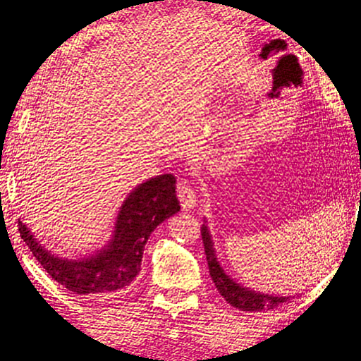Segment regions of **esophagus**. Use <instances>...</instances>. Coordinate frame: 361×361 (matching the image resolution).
Segmentation results:
<instances>
[{
	"instance_id": "1",
	"label": "esophagus",
	"mask_w": 361,
	"mask_h": 361,
	"mask_svg": "<svg viewBox=\"0 0 361 361\" xmlns=\"http://www.w3.org/2000/svg\"><path fill=\"white\" fill-rule=\"evenodd\" d=\"M176 195H178V200L181 203L183 209L188 211L190 208H194L197 197H195L194 189L189 186L188 181H178V185H176Z\"/></svg>"
}]
</instances>
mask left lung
Masks as SVG:
<instances>
[{
    "label": "left lung",
    "instance_id": "left-lung-1",
    "mask_svg": "<svg viewBox=\"0 0 361 361\" xmlns=\"http://www.w3.org/2000/svg\"><path fill=\"white\" fill-rule=\"evenodd\" d=\"M202 239L204 245V252H206V260H208L209 267V274L212 281L216 282V287L219 293L225 298L228 304H231L233 307L243 310V312H262V310H270L276 309L282 305L283 302H288V296H271V295H262L256 293L250 288H245L239 283H235L229 276L221 270V267L217 262L216 252L212 248V240L208 228L204 225L202 226Z\"/></svg>",
    "mask_w": 361,
    "mask_h": 361
}]
</instances>
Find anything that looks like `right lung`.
<instances>
[{
    "label": "right lung",
    "mask_w": 361,
    "mask_h": 361,
    "mask_svg": "<svg viewBox=\"0 0 361 361\" xmlns=\"http://www.w3.org/2000/svg\"><path fill=\"white\" fill-rule=\"evenodd\" d=\"M175 181L172 173H164L137 186L122 204L113 240L90 259L54 257L18 220L20 235L44 271L66 290L78 295H121L141 271L144 245L153 229L180 211Z\"/></svg>",
    "instance_id": "add662e5"
}]
</instances>
